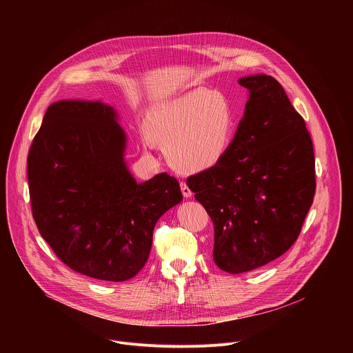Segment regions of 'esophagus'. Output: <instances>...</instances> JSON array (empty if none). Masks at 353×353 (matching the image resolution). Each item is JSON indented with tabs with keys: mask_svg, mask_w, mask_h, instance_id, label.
<instances>
[{
	"mask_svg": "<svg viewBox=\"0 0 353 353\" xmlns=\"http://www.w3.org/2000/svg\"><path fill=\"white\" fill-rule=\"evenodd\" d=\"M180 188H181V192H183V196H184V198H190V196H191V194H192V192H191L190 187H188L184 181H181V183H180Z\"/></svg>",
	"mask_w": 353,
	"mask_h": 353,
	"instance_id": "1",
	"label": "esophagus"
}]
</instances>
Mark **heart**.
I'll use <instances>...</instances> for the list:
<instances>
[{"label": "heart", "mask_w": 353, "mask_h": 353, "mask_svg": "<svg viewBox=\"0 0 353 353\" xmlns=\"http://www.w3.org/2000/svg\"><path fill=\"white\" fill-rule=\"evenodd\" d=\"M148 128L166 149L174 169L196 173L226 157L236 131V113L223 93L199 88L154 108ZM145 143L150 145L152 139L146 135Z\"/></svg>", "instance_id": "heart-1"}]
</instances>
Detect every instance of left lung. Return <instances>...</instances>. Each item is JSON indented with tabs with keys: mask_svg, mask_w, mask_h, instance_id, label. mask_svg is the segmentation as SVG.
Here are the masks:
<instances>
[{
	"mask_svg": "<svg viewBox=\"0 0 353 353\" xmlns=\"http://www.w3.org/2000/svg\"><path fill=\"white\" fill-rule=\"evenodd\" d=\"M244 116L226 157L187 185L214 223V261L226 272L263 267L297 240L316 194V161L306 123L270 75L239 79Z\"/></svg>",
	"mask_w": 353,
	"mask_h": 353,
	"instance_id": "1",
	"label": "left lung"
}]
</instances>
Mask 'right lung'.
Returning <instances> with one entry per match:
<instances>
[{
	"label": "right lung",
	"instance_id": "add662e5",
	"mask_svg": "<svg viewBox=\"0 0 353 353\" xmlns=\"http://www.w3.org/2000/svg\"><path fill=\"white\" fill-rule=\"evenodd\" d=\"M124 148L113 108L60 100L48 106L29 149L32 215L41 237L67 267L94 279L135 276L158 219L183 199L168 173L138 184Z\"/></svg>",
	"mask_w": 353,
	"mask_h": 353
}]
</instances>
